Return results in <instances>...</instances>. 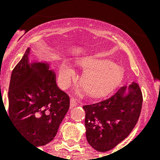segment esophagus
<instances>
[{
	"label": "esophagus",
	"mask_w": 160,
	"mask_h": 160,
	"mask_svg": "<svg viewBox=\"0 0 160 160\" xmlns=\"http://www.w3.org/2000/svg\"><path fill=\"white\" fill-rule=\"evenodd\" d=\"M77 105H78V101H77V99L73 98H71V100H70V107L74 108L76 107Z\"/></svg>",
	"instance_id": "obj_1"
}]
</instances>
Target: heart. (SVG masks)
Wrapping results in <instances>:
<instances>
[{"label": "heart", "mask_w": 160, "mask_h": 160, "mask_svg": "<svg viewBox=\"0 0 160 160\" xmlns=\"http://www.w3.org/2000/svg\"><path fill=\"white\" fill-rule=\"evenodd\" d=\"M78 65L88 71L82 79V86L86 92L92 95H101L111 91L123 76L121 68L104 58H84ZM74 76V70L68 64L62 63L60 65L59 77L62 85L68 86Z\"/></svg>", "instance_id": "b5f03b06"}]
</instances>
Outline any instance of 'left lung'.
<instances>
[{"label": "left lung", "instance_id": "1", "mask_svg": "<svg viewBox=\"0 0 160 160\" xmlns=\"http://www.w3.org/2000/svg\"><path fill=\"white\" fill-rule=\"evenodd\" d=\"M143 97L136 82L108 98L84 105L88 143L99 152L113 149L131 133L140 117Z\"/></svg>", "mask_w": 160, "mask_h": 160}]
</instances>
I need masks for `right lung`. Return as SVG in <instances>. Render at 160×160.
I'll list each match as a JSON object with an SVG mask.
<instances>
[{
	"label": "right lung",
	"instance_id": "1",
	"mask_svg": "<svg viewBox=\"0 0 160 160\" xmlns=\"http://www.w3.org/2000/svg\"><path fill=\"white\" fill-rule=\"evenodd\" d=\"M30 52L28 47L12 71L8 117L21 135L38 147L48 144L56 136L70 100L57 86L49 64L30 62Z\"/></svg>",
	"mask_w": 160,
	"mask_h": 160
}]
</instances>
